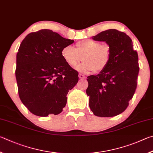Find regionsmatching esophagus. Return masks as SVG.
Instances as JSON below:
<instances>
[{
  "label": "esophagus",
  "instance_id": "obj_1",
  "mask_svg": "<svg viewBox=\"0 0 153 153\" xmlns=\"http://www.w3.org/2000/svg\"><path fill=\"white\" fill-rule=\"evenodd\" d=\"M79 79H86V77H85L83 74H79Z\"/></svg>",
  "mask_w": 153,
  "mask_h": 153
}]
</instances>
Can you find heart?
I'll use <instances>...</instances> for the list:
<instances>
[{
    "mask_svg": "<svg viewBox=\"0 0 153 153\" xmlns=\"http://www.w3.org/2000/svg\"><path fill=\"white\" fill-rule=\"evenodd\" d=\"M61 55L64 62L71 67L78 65L82 60L84 62L77 67L79 71L100 73L105 70L111 58V48L108 44H101L93 39H84L75 44L64 47Z\"/></svg>",
    "mask_w": 153,
    "mask_h": 153,
    "instance_id": "heart-1",
    "label": "heart"
}]
</instances>
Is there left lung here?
Returning <instances> with one entry per match:
<instances>
[{
    "instance_id": "left-lung-1",
    "label": "left lung",
    "mask_w": 153,
    "mask_h": 153,
    "mask_svg": "<svg viewBox=\"0 0 153 153\" xmlns=\"http://www.w3.org/2000/svg\"><path fill=\"white\" fill-rule=\"evenodd\" d=\"M93 39L105 42L110 46L111 58L103 72L87 77L89 107L96 116L114 117L126 109L135 93L139 72L138 53L133 49L130 37L117 29L102 31Z\"/></svg>"
}]
</instances>
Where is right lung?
<instances>
[{
    "label": "right lung",
    "mask_w": 153,
    "mask_h": 153,
    "mask_svg": "<svg viewBox=\"0 0 153 153\" xmlns=\"http://www.w3.org/2000/svg\"><path fill=\"white\" fill-rule=\"evenodd\" d=\"M73 42L50 29L32 32L21 42L15 70L18 93L36 116L61 113L68 91L78 82V72L61 55L62 49Z\"/></svg>",
    "instance_id": "1"
}]
</instances>
